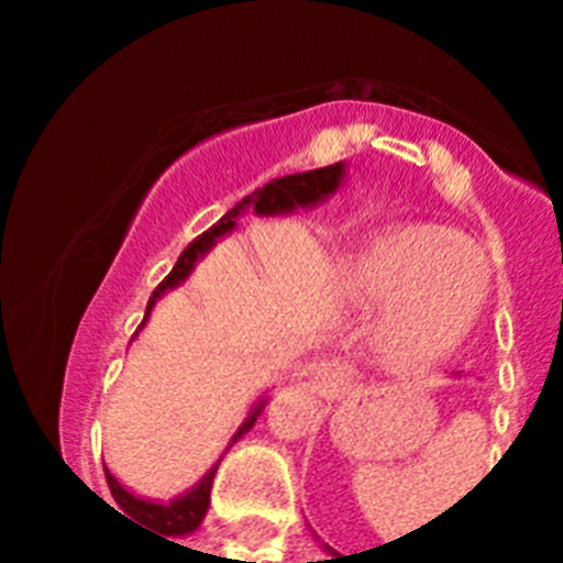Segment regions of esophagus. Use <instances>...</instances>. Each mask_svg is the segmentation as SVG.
Here are the masks:
<instances>
[{"label":"esophagus","instance_id":"34e87169","mask_svg":"<svg viewBox=\"0 0 563 563\" xmlns=\"http://www.w3.org/2000/svg\"><path fill=\"white\" fill-rule=\"evenodd\" d=\"M346 383H350V369L341 361H321L316 366V372H312V386L321 395H335Z\"/></svg>","mask_w":563,"mask_h":563}]
</instances>
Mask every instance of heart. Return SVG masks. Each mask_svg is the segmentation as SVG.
<instances>
[{"instance_id": "1", "label": "heart", "mask_w": 563, "mask_h": 563, "mask_svg": "<svg viewBox=\"0 0 563 563\" xmlns=\"http://www.w3.org/2000/svg\"><path fill=\"white\" fill-rule=\"evenodd\" d=\"M352 296L383 310V357L402 372L429 369L474 332L487 298V262L449 228L386 231L350 267Z\"/></svg>"}]
</instances>
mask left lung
Listing matches in <instances>:
<instances>
[{"label": "left lung", "instance_id": "left-lung-1", "mask_svg": "<svg viewBox=\"0 0 563 563\" xmlns=\"http://www.w3.org/2000/svg\"><path fill=\"white\" fill-rule=\"evenodd\" d=\"M324 547H327V544H324ZM327 550H330V547H327ZM324 561H327V559H324Z\"/></svg>", "mask_w": 563, "mask_h": 563}]
</instances>
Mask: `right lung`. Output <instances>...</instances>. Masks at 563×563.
Returning <instances> with one entry per match:
<instances>
[{
  "instance_id": "right-lung-1",
  "label": "right lung",
  "mask_w": 563,
  "mask_h": 563,
  "mask_svg": "<svg viewBox=\"0 0 563 563\" xmlns=\"http://www.w3.org/2000/svg\"><path fill=\"white\" fill-rule=\"evenodd\" d=\"M343 177H346V163H335V166H324V168H312V172H301V174H287V177L271 180L265 188H256L251 197H245L242 202H236V206H233L220 222H217V225L208 228L202 236L194 239L191 245L180 253L177 265L172 267V273L163 278L161 285H157V290L152 292V298H148L146 316H143L141 330L146 327L148 316H152L154 305H157V298H163L168 290H174V287H180L183 282L191 276L194 265H197V262H200V258L206 256V253L211 251V247L217 245L222 236L233 233V228H236V217H242V213H247V211H253L256 217H278V213H290V211H296V208H312V206H318V202H324L327 197H332V194L341 188ZM134 335H137V332H134ZM265 406H267V397H262V400H258L256 406L251 409V415L245 417V422H242V426L236 429L231 445L239 440V437L247 434V431L253 429V422H256V417L262 415V409H265ZM231 445H228V449H231ZM222 456L213 462L211 471H208V474L202 476V479L197 482L191 490H186V494L177 496V499H172V501H154V499H143V496H134L132 490H126L121 482L109 474L107 465H103V471H107L109 490H112L118 507H121L123 514H126V519L148 525L154 533H161V536H188L202 525V519H206L208 505H211L213 474H217V467H220Z\"/></svg>"
}]
</instances>
